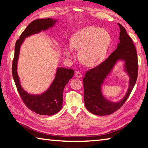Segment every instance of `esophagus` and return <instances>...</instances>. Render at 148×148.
I'll return each mask as SVG.
<instances>
[{
    "label": "esophagus",
    "instance_id": "34e87169",
    "mask_svg": "<svg viewBox=\"0 0 148 148\" xmlns=\"http://www.w3.org/2000/svg\"><path fill=\"white\" fill-rule=\"evenodd\" d=\"M75 76L77 77V78H80V77H82V74L81 72H79V71H77L75 72Z\"/></svg>",
    "mask_w": 148,
    "mask_h": 148
}]
</instances>
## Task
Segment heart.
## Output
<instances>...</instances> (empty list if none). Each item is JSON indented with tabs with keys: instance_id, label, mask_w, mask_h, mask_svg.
I'll use <instances>...</instances> for the list:
<instances>
[{
	"instance_id": "heart-1",
	"label": "heart",
	"mask_w": 148,
	"mask_h": 148,
	"mask_svg": "<svg viewBox=\"0 0 148 148\" xmlns=\"http://www.w3.org/2000/svg\"><path fill=\"white\" fill-rule=\"evenodd\" d=\"M111 42V36L106 29L88 26L72 36L71 45L65 48V54L69 58H74V48L79 50V60L85 65H96L106 58Z\"/></svg>"
}]
</instances>
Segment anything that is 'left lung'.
Returning <instances> with one entry per match:
<instances>
[{"instance_id":"8db88e82","label":"left lung","mask_w":148,"mask_h":148,"mask_svg":"<svg viewBox=\"0 0 148 148\" xmlns=\"http://www.w3.org/2000/svg\"><path fill=\"white\" fill-rule=\"evenodd\" d=\"M119 25L120 42L117 48L100 65L87 71L83 79L85 107L88 111L96 115L106 116L119 110L129 98L137 79L138 58L136 48L125 29L119 23ZM118 60L125 61L126 71L130 77V87L123 99L114 103L103 97L101 85Z\"/></svg>"}]
</instances>
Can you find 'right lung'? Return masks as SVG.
Segmentation results:
<instances>
[{
    "instance_id": "right-lung-1",
    "label": "right lung",
    "mask_w": 148,
    "mask_h": 148,
    "mask_svg": "<svg viewBox=\"0 0 148 148\" xmlns=\"http://www.w3.org/2000/svg\"><path fill=\"white\" fill-rule=\"evenodd\" d=\"M56 21L52 18H41L33 21L29 24L15 42L14 58L12 63L13 79L18 92L25 106L32 111L40 115L50 116L60 111L63 105L64 88L66 83L73 77L74 71L71 69L58 68L55 79L50 88L43 94L36 96L29 95L21 87L17 72V64L20 47L25 37L52 27Z\"/></svg>"
}]
</instances>
